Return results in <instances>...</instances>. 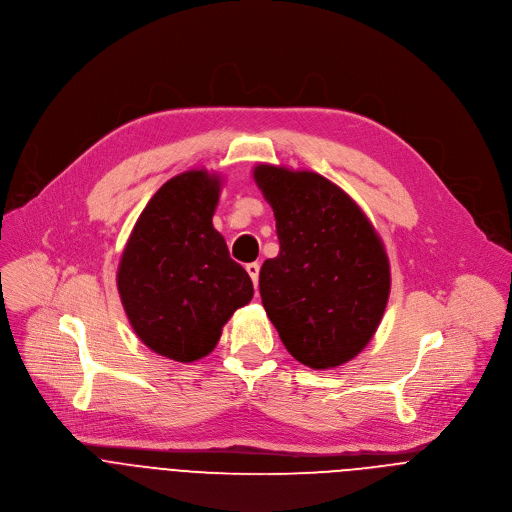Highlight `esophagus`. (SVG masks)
I'll use <instances>...</instances> for the list:
<instances>
[{
  "instance_id": "esophagus-1",
  "label": "esophagus",
  "mask_w": 512,
  "mask_h": 512,
  "mask_svg": "<svg viewBox=\"0 0 512 512\" xmlns=\"http://www.w3.org/2000/svg\"><path fill=\"white\" fill-rule=\"evenodd\" d=\"M247 273H249V277L253 279V283L257 285L259 283V269H261V265L259 263H247Z\"/></svg>"
}]
</instances>
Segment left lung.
Segmentation results:
<instances>
[{
    "label": "left lung",
    "mask_w": 512,
    "mask_h": 512,
    "mask_svg": "<svg viewBox=\"0 0 512 512\" xmlns=\"http://www.w3.org/2000/svg\"><path fill=\"white\" fill-rule=\"evenodd\" d=\"M253 177L279 237V255L259 273L263 307L299 363L339 367L383 319L391 291L383 241L361 207L319 173L261 163Z\"/></svg>",
    "instance_id": "obj_1"
}]
</instances>
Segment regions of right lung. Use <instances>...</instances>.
<instances>
[{
	"label": "right lung",
	"instance_id": "1",
	"mask_svg": "<svg viewBox=\"0 0 512 512\" xmlns=\"http://www.w3.org/2000/svg\"><path fill=\"white\" fill-rule=\"evenodd\" d=\"M221 177L191 169L141 211L117 267V291L135 335L179 363L207 357L231 315L253 299L247 271L213 227Z\"/></svg>",
	"mask_w": 512,
	"mask_h": 512
}]
</instances>
